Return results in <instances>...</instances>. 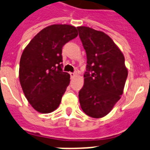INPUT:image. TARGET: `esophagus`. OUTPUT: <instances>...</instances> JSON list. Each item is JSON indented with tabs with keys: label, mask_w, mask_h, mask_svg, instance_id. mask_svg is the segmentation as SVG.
Returning <instances> with one entry per match:
<instances>
[{
	"label": "esophagus",
	"mask_w": 150,
	"mask_h": 150,
	"mask_svg": "<svg viewBox=\"0 0 150 150\" xmlns=\"http://www.w3.org/2000/svg\"><path fill=\"white\" fill-rule=\"evenodd\" d=\"M69 74H70V76H71V79H73V78H75V75H76V74H75V73H74V72H70V73H69Z\"/></svg>",
	"instance_id": "1"
}]
</instances>
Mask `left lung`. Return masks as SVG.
<instances>
[{"mask_svg":"<svg viewBox=\"0 0 150 150\" xmlns=\"http://www.w3.org/2000/svg\"><path fill=\"white\" fill-rule=\"evenodd\" d=\"M86 50L87 67L79 91L81 109L90 117H104L123 93L128 76L125 58L109 35L88 27H78Z\"/></svg>","mask_w":150,"mask_h":150,"instance_id":"obj_1","label":"left lung"}]
</instances>
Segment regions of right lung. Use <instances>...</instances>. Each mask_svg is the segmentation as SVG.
Instances as JSON below:
<instances>
[{"instance_id": "right-lung-1", "label": "right lung", "mask_w": 150, "mask_h": 150, "mask_svg": "<svg viewBox=\"0 0 150 150\" xmlns=\"http://www.w3.org/2000/svg\"><path fill=\"white\" fill-rule=\"evenodd\" d=\"M78 36L76 28L52 24L42 29L23 51L19 80L28 103L38 112L55 110L70 82L62 71V47Z\"/></svg>"}]
</instances>
